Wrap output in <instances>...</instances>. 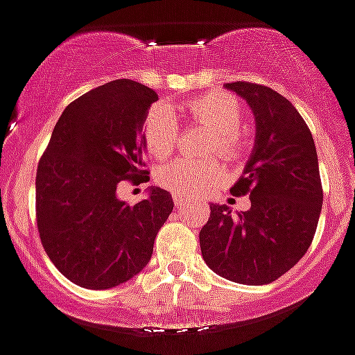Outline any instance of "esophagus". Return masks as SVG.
Instances as JSON below:
<instances>
[{
	"label": "esophagus",
	"mask_w": 355,
	"mask_h": 355,
	"mask_svg": "<svg viewBox=\"0 0 355 355\" xmlns=\"http://www.w3.org/2000/svg\"><path fill=\"white\" fill-rule=\"evenodd\" d=\"M173 202H175V205H177V207H184V205L189 204V202H187V198H184V196H178V195L173 196Z\"/></svg>",
	"instance_id": "esophagus-1"
}]
</instances>
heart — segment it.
Instances as JSON below:
<instances>
[{
  "label": "heart",
  "mask_w": 355,
  "mask_h": 355,
  "mask_svg": "<svg viewBox=\"0 0 355 355\" xmlns=\"http://www.w3.org/2000/svg\"><path fill=\"white\" fill-rule=\"evenodd\" d=\"M184 121H195L214 132L211 142V151H218L225 160H236L247 148L245 137L240 132L243 121L242 106L231 94L211 92L196 99L178 106ZM177 119L168 108L150 110L144 121L146 150L151 157L164 160L168 159L178 142ZM222 177V169L214 160L196 162L189 159H177L160 166L157 171V182L166 187L173 195L184 198H196L216 186Z\"/></svg>",
  "instance_id": "obj_1"
}]
</instances>
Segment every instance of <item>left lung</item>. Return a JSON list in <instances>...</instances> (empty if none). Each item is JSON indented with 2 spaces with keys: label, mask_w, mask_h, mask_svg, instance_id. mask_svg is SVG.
I'll return each instance as SVG.
<instances>
[{
  "label": "left lung",
  "mask_w": 355,
  "mask_h": 355,
  "mask_svg": "<svg viewBox=\"0 0 355 355\" xmlns=\"http://www.w3.org/2000/svg\"><path fill=\"white\" fill-rule=\"evenodd\" d=\"M245 99L256 121V141L233 195H247L251 209L233 214L211 204L200 229L202 258L222 278L243 285L272 284L302 260L314 238L321 205L314 139L284 95L254 83H227Z\"/></svg>",
  "instance_id": "left-lung-1"
}]
</instances>
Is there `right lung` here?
<instances>
[{
  "label": "right lung",
  "instance_id": "right-lung-1",
  "mask_svg": "<svg viewBox=\"0 0 355 355\" xmlns=\"http://www.w3.org/2000/svg\"><path fill=\"white\" fill-rule=\"evenodd\" d=\"M159 99L151 88L117 79L81 95L59 117L35 175L41 243L62 276L103 291L141 272L173 211L166 189L146 200L117 198L121 182L150 180L142 126Z\"/></svg>",
  "mask_w": 355,
  "mask_h": 355
}]
</instances>
